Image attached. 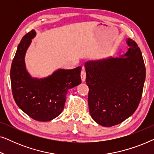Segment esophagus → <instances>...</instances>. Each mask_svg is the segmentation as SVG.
Segmentation results:
<instances>
[{
    "label": "esophagus",
    "instance_id": "1",
    "mask_svg": "<svg viewBox=\"0 0 154 154\" xmlns=\"http://www.w3.org/2000/svg\"><path fill=\"white\" fill-rule=\"evenodd\" d=\"M81 80L83 82L85 81V78H86V73L85 69H82L81 73Z\"/></svg>",
    "mask_w": 154,
    "mask_h": 154
}]
</instances>
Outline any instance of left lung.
<instances>
[{
	"instance_id": "1",
	"label": "left lung",
	"mask_w": 154,
	"mask_h": 154,
	"mask_svg": "<svg viewBox=\"0 0 154 154\" xmlns=\"http://www.w3.org/2000/svg\"><path fill=\"white\" fill-rule=\"evenodd\" d=\"M128 51L85 62L88 106L92 119L104 127L121 123L133 114L142 97L146 69L135 41L128 38Z\"/></svg>"
}]
</instances>
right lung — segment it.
<instances>
[{"label": "right lung", "mask_w": 154, "mask_h": 154, "mask_svg": "<svg viewBox=\"0 0 154 154\" xmlns=\"http://www.w3.org/2000/svg\"><path fill=\"white\" fill-rule=\"evenodd\" d=\"M34 30L22 38L12 60L10 80L12 94L20 109L38 121H50L62 113L66 94L71 88L81 83V67L73 69H59L45 78H33L27 71L25 55Z\"/></svg>", "instance_id": "obj_1"}]
</instances>
